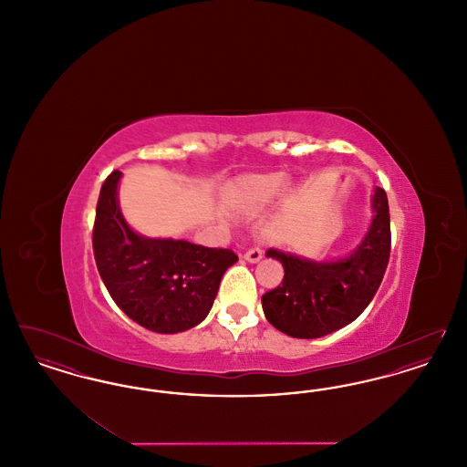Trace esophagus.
Segmentation results:
<instances>
[{
    "label": "esophagus",
    "mask_w": 467,
    "mask_h": 467,
    "mask_svg": "<svg viewBox=\"0 0 467 467\" xmlns=\"http://www.w3.org/2000/svg\"><path fill=\"white\" fill-rule=\"evenodd\" d=\"M244 259L248 261V263H252V265H255V263H259L263 259V250L261 248H250L248 252H244Z\"/></svg>",
    "instance_id": "obj_1"
}]
</instances>
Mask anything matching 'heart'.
Here are the masks:
<instances>
[{
    "label": "heart",
    "mask_w": 467,
    "mask_h": 467,
    "mask_svg": "<svg viewBox=\"0 0 467 467\" xmlns=\"http://www.w3.org/2000/svg\"><path fill=\"white\" fill-rule=\"evenodd\" d=\"M289 182V173L285 171L244 175L223 189V202L233 213L254 215L278 200Z\"/></svg>",
    "instance_id": "b5f03b06"
}]
</instances>
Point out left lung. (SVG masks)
Returning a JSON list of instances; mask_svg holds the SVG:
<instances>
[{"instance_id": "1", "label": "left lung", "mask_w": 467, "mask_h": 467, "mask_svg": "<svg viewBox=\"0 0 467 467\" xmlns=\"http://www.w3.org/2000/svg\"><path fill=\"white\" fill-rule=\"evenodd\" d=\"M371 223L343 257L315 261L267 248L284 266L282 285L263 296L267 322L292 337L313 339L334 333L366 310L375 297L390 255V217L383 189L371 194Z\"/></svg>"}]
</instances>
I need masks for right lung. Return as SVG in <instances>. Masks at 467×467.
<instances>
[{
	"mask_svg": "<svg viewBox=\"0 0 467 467\" xmlns=\"http://www.w3.org/2000/svg\"><path fill=\"white\" fill-rule=\"evenodd\" d=\"M105 180L92 233L96 266L115 305L141 327L159 334L196 327L212 310L227 267L238 257L175 238L136 233L122 215L119 182Z\"/></svg>",
	"mask_w": 467,
	"mask_h": 467,
	"instance_id": "obj_1",
	"label": "right lung"
}]
</instances>
